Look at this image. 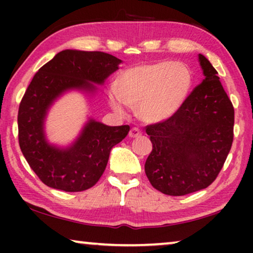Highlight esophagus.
Wrapping results in <instances>:
<instances>
[{"mask_svg": "<svg viewBox=\"0 0 253 253\" xmlns=\"http://www.w3.org/2000/svg\"><path fill=\"white\" fill-rule=\"evenodd\" d=\"M140 134H141V131L138 129V127H132V129H131L130 132H129V137L136 138V137H139Z\"/></svg>", "mask_w": 253, "mask_h": 253, "instance_id": "obj_1", "label": "esophagus"}]
</instances>
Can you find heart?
I'll return each mask as SVG.
<instances>
[{"label": "heart", "mask_w": 253, "mask_h": 253, "mask_svg": "<svg viewBox=\"0 0 253 253\" xmlns=\"http://www.w3.org/2000/svg\"><path fill=\"white\" fill-rule=\"evenodd\" d=\"M192 85V72L181 62L138 64L119 75L108 93L109 105L120 115L126 114L127 106L138 107L141 120L160 123L181 108Z\"/></svg>", "instance_id": "1"}]
</instances>
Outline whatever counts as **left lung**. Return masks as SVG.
I'll list each match as a JSON object with an SVG mask.
<instances>
[{"label":"left lung","mask_w":253,"mask_h":253,"mask_svg":"<svg viewBox=\"0 0 253 253\" xmlns=\"http://www.w3.org/2000/svg\"><path fill=\"white\" fill-rule=\"evenodd\" d=\"M204 79L170 119L148 126L152 145L145 172L153 188L184 196L216 178L234 137V108L211 62L198 55Z\"/></svg>","instance_id":"8db88e82"}]
</instances>
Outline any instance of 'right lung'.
Wrapping results in <instances>:
<instances>
[{"instance_id": "1", "label": "right lung", "mask_w": 253, "mask_h": 253, "mask_svg": "<svg viewBox=\"0 0 253 253\" xmlns=\"http://www.w3.org/2000/svg\"><path fill=\"white\" fill-rule=\"evenodd\" d=\"M121 63L102 51L65 49L34 75L19 105V146L30 167L49 188L65 192L92 188L105 171L112 148L126 137L129 126H109L92 116L68 145L51 143L46 132L47 116L58 99L78 92L91 105L99 86Z\"/></svg>"}]
</instances>
